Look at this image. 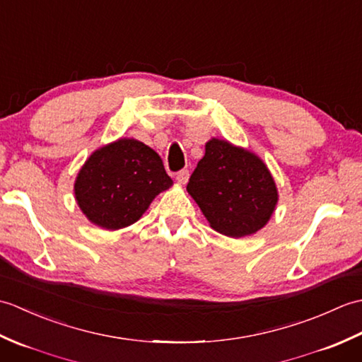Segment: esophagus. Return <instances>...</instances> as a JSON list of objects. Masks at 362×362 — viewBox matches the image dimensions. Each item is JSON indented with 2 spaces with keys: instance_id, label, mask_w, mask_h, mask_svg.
Masks as SVG:
<instances>
[{
  "instance_id": "esophagus-1",
  "label": "esophagus",
  "mask_w": 362,
  "mask_h": 362,
  "mask_svg": "<svg viewBox=\"0 0 362 362\" xmlns=\"http://www.w3.org/2000/svg\"><path fill=\"white\" fill-rule=\"evenodd\" d=\"M175 179H177V182H179V183H182V185H185V183L188 182V179H189V171H188V169H182V171L177 173Z\"/></svg>"
}]
</instances>
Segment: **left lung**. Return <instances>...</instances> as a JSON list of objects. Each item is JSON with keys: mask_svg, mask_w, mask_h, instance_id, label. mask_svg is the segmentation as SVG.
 Here are the masks:
<instances>
[{"mask_svg": "<svg viewBox=\"0 0 362 362\" xmlns=\"http://www.w3.org/2000/svg\"><path fill=\"white\" fill-rule=\"evenodd\" d=\"M187 189L210 226L232 238L264 227L279 199L263 161L218 138L205 144V156L191 174Z\"/></svg>", "mask_w": 362, "mask_h": 362, "instance_id": "8db88e82", "label": "left lung"}]
</instances>
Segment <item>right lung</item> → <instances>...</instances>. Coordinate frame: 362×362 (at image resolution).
I'll use <instances>...</instances> for the list:
<instances>
[{"label": "right lung", "instance_id": "add662e5", "mask_svg": "<svg viewBox=\"0 0 362 362\" xmlns=\"http://www.w3.org/2000/svg\"><path fill=\"white\" fill-rule=\"evenodd\" d=\"M171 185L158 153L124 138L93 152L79 171L74 193L93 224L117 230L140 219L152 199Z\"/></svg>", "mask_w": 362, "mask_h": 362}]
</instances>
